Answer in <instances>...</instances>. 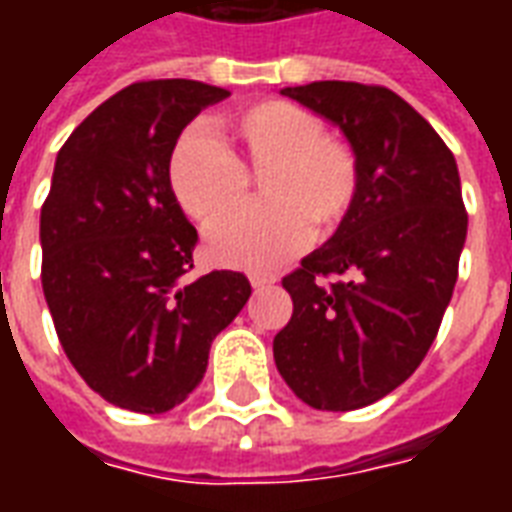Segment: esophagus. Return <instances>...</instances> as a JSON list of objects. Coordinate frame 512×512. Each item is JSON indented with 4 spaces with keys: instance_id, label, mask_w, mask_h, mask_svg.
<instances>
[{
    "instance_id": "obj_1",
    "label": "esophagus",
    "mask_w": 512,
    "mask_h": 512,
    "mask_svg": "<svg viewBox=\"0 0 512 512\" xmlns=\"http://www.w3.org/2000/svg\"><path fill=\"white\" fill-rule=\"evenodd\" d=\"M249 282H252V288L255 290H263V288H271V285L277 282V277H274V274H252Z\"/></svg>"
}]
</instances>
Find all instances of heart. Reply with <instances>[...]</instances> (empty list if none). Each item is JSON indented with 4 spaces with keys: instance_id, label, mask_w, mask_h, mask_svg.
<instances>
[{
    "instance_id": "1",
    "label": "heart",
    "mask_w": 512,
    "mask_h": 512,
    "mask_svg": "<svg viewBox=\"0 0 512 512\" xmlns=\"http://www.w3.org/2000/svg\"><path fill=\"white\" fill-rule=\"evenodd\" d=\"M227 150L202 134L180 139L169 156V189L183 213L205 230L230 222L252 200L260 178L266 205L211 238L222 266H277L315 235L343 230L362 189V164L326 123L290 101H260L222 117Z\"/></svg>"
}]
</instances>
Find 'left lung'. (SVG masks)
<instances>
[{"mask_svg":"<svg viewBox=\"0 0 512 512\" xmlns=\"http://www.w3.org/2000/svg\"><path fill=\"white\" fill-rule=\"evenodd\" d=\"M343 128L362 164L351 219L282 279L279 376L307 406L354 411L406 381L439 334L458 279L466 208L452 150L381 84L285 87Z\"/></svg>","mask_w":512,"mask_h":512,"instance_id":"left-lung-1","label":"left lung"}]
</instances>
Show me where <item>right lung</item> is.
I'll return each mask as SVG.
<instances>
[{"label":"right lung","instance_id":"add662e5","mask_svg":"<svg viewBox=\"0 0 512 512\" xmlns=\"http://www.w3.org/2000/svg\"><path fill=\"white\" fill-rule=\"evenodd\" d=\"M227 95L191 79L128 84L57 153L40 208L43 296L76 373L128 411L183 403L252 296L241 271L186 277L197 230L169 189L180 131Z\"/></svg>","mask_w":512,"mask_h":512}]
</instances>
